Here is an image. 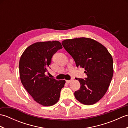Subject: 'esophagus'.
<instances>
[{
  "instance_id": "esophagus-1",
  "label": "esophagus",
  "mask_w": 128,
  "mask_h": 128,
  "mask_svg": "<svg viewBox=\"0 0 128 128\" xmlns=\"http://www.w3.org/2000/svg\"><path fill=\"white\" fill-rule=\"evenodd\" d=\"M72 81V80H66V82L68 84V83H70V82H71Z\"/></svg>"
}]
</instances>
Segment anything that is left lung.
I'll list each match as a JSON object with an SVG mask.
<instances>
[{
    "instance_id": "1",
    "label": "left lung",
    "mask_w": 128,
    "mask_h": 128,
    "mask_svg": "<svg viewBox=\"0 0 128 128\" xmlns=\"http://www.w3.org/2000/svg\"><path fill=\"white\" fill-rule=\"evenodd\" d=\"M62 44L87 75L85 79L75 78L81 85L74 93L76 99L86 105L94 104L105 94L112 80V56L104 46L88 38L66 40Z\"/></svg>"
}]
</instances>
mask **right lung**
<instances>
[{"label": "right lung", "instance_id": "1", "mask_svg": "<svg viewBox=\"0 0 128 128\" xmlns=\"http://www.w3.org/2000/svg\"><path fill=\"white\" fill-rule=\"evenodd\" d=\"M62 48L57 40L37 42L27 48L20 58L21 83L35 101L42 106L56 104L66 84L65 80H56L44 74L53 56Z\"/></svg>", "mask_w": 128, "mask_h": 128}]
</instances>
